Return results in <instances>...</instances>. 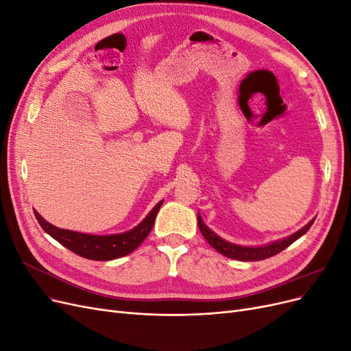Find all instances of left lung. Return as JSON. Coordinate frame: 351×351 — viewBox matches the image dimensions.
<instances>
[{"instance_id":"1","label":"left lung","mask_w":351,"mask_h":351,"mask_svg":"<svg viewBox=\"0 0 351 351\" xmlns=\"http://www.w3.org/2000/svg\"><path fill=\"white\" fill-rule=\"evenodd\" d=\"M312 219L309 224H306L302 230L295 231L294 234L285 237L282 240L278 241H272L265 244V246H258V247H247V246H239V244L234 243H230L224 239H221L219 236H217L214 231L209 230L205 222L202 221L200 214H197V226L199 230L202 232V236L206 239V241L210 244L212 247H214L217 252H219L221 254H224L227 258L231 259H237V261H244V262H253V261H263V259H268L274 254H277L280 252H282L285 247H289L291 243H294L297 239H300L303 234H306L307 230H309L313 224Z\"/></svg>"}]
</instances>
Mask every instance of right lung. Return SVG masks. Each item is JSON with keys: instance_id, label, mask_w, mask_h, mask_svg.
<instances>
[{"instance_id": "obj_1", "label": "right lung", "mask_w": 351, "mask_h": 351, "mask_svg": "<svg viewBox=\"0 0 351 351\" xmlns=\"http://www.w3.org/2000/svg\"><path fill=\"white\" fill-rule=\"evenodd\" d=\"M162 202L164 200L158 202L139 226H136L134 228L125 232H121V234L111 236H93L71 230H62L49 224L36 210L34 212L39 226L44 228V231L73 253L90 261H112L125 256V254L132 253L134 249L141 246L142 241L147 237L155 224V218Z\"/></svg>"}]
</instances>
